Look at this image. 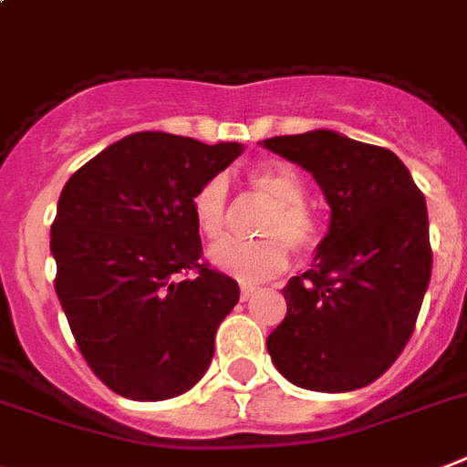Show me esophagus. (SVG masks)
<instances>
[{
	"mask_svg": "<svg viewBox=\"0 0 467 467\" xmlns=\"http://www.w3.org/2000/svg\"><path fill=\"white\" fill-rule=\"evenodd\" d=\"M254 293H257V285L243 283V285H241V300H250V297H253Z\"/></svg>",
	"mask_w": 467,
	"mask_h": 467,
	"instance_id": "34e87169",
	"label": "esophagus"
}]
</instances>
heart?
Returning a JSON list of instances; mask_svg holds the SVG:
<instances>
[{"instance_id":"obj_1","label":"heart","mask_w":467,"mask_h":467,"mask_svg":"<svg viewBox=\"0 0 467 467\" xmlns=\"http://www.w3.org/2000/svg\"><path fill=\"white\" fill-rule=\"evenodd\" d=\"M248 184L269 202L254 241H224L210 250V262L219 272L243 283H260L281 274L290 260V248L309 254L321 243V224L306 205L305 182L285 162H266L248 172ZM193 222L207 241H219L229 229V184L224 177L207 179L191 198Z\"/></svg>"}]
</instances>
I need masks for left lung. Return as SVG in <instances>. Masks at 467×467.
Returning <instances> with one entry per match:
<instances>
[{
    "label": "left lung",
    "mask_w": 467,
    "mask_h": 467,
    "mask_svg": "<svg viewBox=\"0 0 467 467\" xmlns=\"http://www.w3.org/2000/svg\"><path fill=\"white\" fill-rule=\"evenodd\" d=\"M312 172L330 229L312 269L283 288L288 312L266 349L297 388L349 392L378 380L416 328L432 274L428 207L392 150L336 131L266 139Z\"/></svg>",
    "instance_id": "obj_1"
}]
</instances>
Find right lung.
<instances>
[{
	"label": "right lung",
	"mask_w": 467,
	"mask_h": 467,
	"mask_svg": "<svg viewBox=\"0 0 467 467\" xmlns=\"http://www.w3.org/2000/svg\"><path fill=\"white\" fill-rule=\"evenodd\" d=\"M241 150L137 131L63 186L54 288L85 361L119 397L172 400L213 361L238 283L202 260L191 198Z\"/></svg>",
	"instance_id": "obj_1"
}]
</instances>
